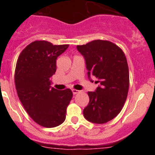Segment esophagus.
<instances>
[{
	"mask_svg": "<svg viewBox=\"0 0 155 155\" xmlns=\"http://www.w3.org/2000/svg\"><path fill=\"white\" fill-rule=\"evenodd\" d=\"M72 92H73L74 94H77L78 93L80 92V91H78V90H76V89H72Z\"/></svg>",
	"mask_w": 155,
	"mask_h": 155,
	"instance_id": "1",
	"label": "esophagus"
}]
</instances>
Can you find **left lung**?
<instances>
[{"label": "left lung", "mask_w": 155, "mask_h": 155, "mask_svg": "<svg viewBox=\"0 0 155 155\" xmlns=\"http://www.w3.org/2000/svg\"><path fill=\"white\" fill-rule=\"evenodd\" d=\"M84 58L87 77H96L99 85L88 91L89 103L83 114L93 124H105L114 119L122 110L128 94L129 69L123 50L113 42L94 40L77 46Z\"/></svg>", "instance_id": "8db88e82"}]
</instances>
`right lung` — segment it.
I'll return each instance as SVG.
<instances>
[{
  "instance_id": "obj_1",
  "label": "right lung",
  "mask_w": 155,
  "mask_h": 155,
  "mask_svg": "<svg viewBox=\"0 0 155 155\" xmlns=\"http://www.w3.org/2000/svg\"><path fill=\"white\" fill-rule=\"evenodd\" d=\"M69 45L35 41L22 50L16 64L15 81L18 96L35 123L52 128L63 124L73 93L51 87L57 59Z\"/></svg>"
}]
</instances>
